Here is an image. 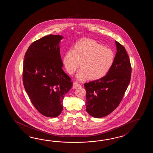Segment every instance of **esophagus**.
<instances>
[{
	"mask_svg": "<svg viewBox=\"0 0 153 153\" xmlns=\"http://www.w3.org/2000/svg\"><path fill=\"white\" fill-rule=\"evenodd\" d=\"M81 86V84L78 82V81H74L73 82V88H79Z\"/></svg>",
	"mask_w": 153,
	"mask_h": 153,
	"instance_id": "obj_1",
	"label": "esophagus"
}]
</instances>
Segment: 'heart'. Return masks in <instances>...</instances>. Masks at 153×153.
I'll return each mask as SVG.
<instances>
[{
  "label": "heart",
  "instance_id": "1",
  "mask_svg": "<svg viewBox=\"0 0 153 153\" xmlns=\"http://www.w3.org/2000/svg\"><path fill=\"white\" fill-rule=\"evenodd\" d=\"M114 52L109 48L90 39L76 42L72 50L64 57L63 64L67 72L73 74L79 68L78 78L96 80L103 78L109 72L114 62Z\"/></svg>",
  "mask_w": 153,
  "mask_h": 153
}]
</instances>
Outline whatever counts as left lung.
Wrapping results in <instances>:
<instances>
[{
    "label": "left lung",
    "mask_w": 153,
    "mask_h": 153,
    "mask_svg": "<svg viewBox=\"0 0 153 153\" xmlns=\"http://www.w3.org/2000/svg\"><path fill=\"white\" fill-rule=\"evenodd\" d=\"M117 52L114 63L103 78L85 83L86 111L94 117H104L120 103L130 84L132 68L127 52L115 41Z\"/></svg>",
    "instance_id": "left-lung-1"
}]
</instances>
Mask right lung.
Returning <instances> with one entry per match:
<instances>
[{
  "label": "right lung",
  "instance_id": "obj_1",
  "mask_svg": "<svg viewBox=\"0 0 153 153\" xmlns=\"http://www.w3.org/2000/svg\"><path fill=\"white\" fill-rule=\"evenodd\" d=\"M63 38L50 34L34 42L23 61L26 92L36 109L47 117H57L61 113L63 98L73 85L62 69L59 44Z\"/></svg>",
  "mask_w": 153,
  "mask_h": 153
}]
</instances>
